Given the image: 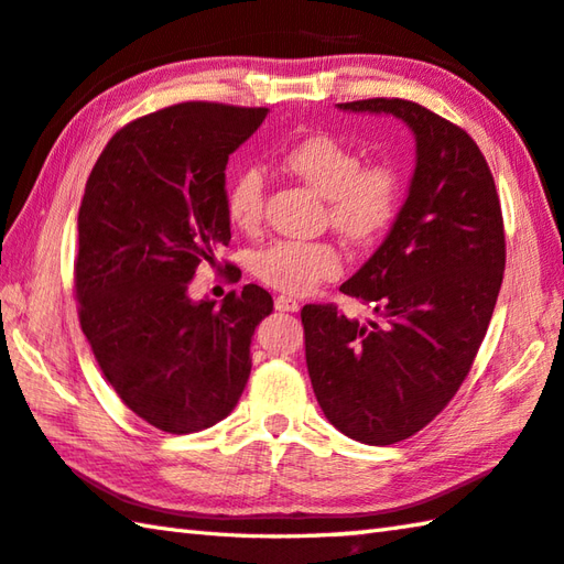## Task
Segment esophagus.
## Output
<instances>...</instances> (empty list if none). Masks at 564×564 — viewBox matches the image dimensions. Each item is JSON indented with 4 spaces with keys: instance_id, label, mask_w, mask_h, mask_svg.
<instances>
[{
    "instance_id": "obj_1",
    "label": "esophagus",
    "mask_w": 564,
    "mask_h": 564,
    "mask_svg": "<svg viewBox=\"0 0 564 564\" xmlns=\"http://www.w3.org/2000/svg\"><path fill=\"white\" fill-rule=\"evenodd\" d=\"M299 308H301V303L295 301V299H291V295H279V299H275V311H281V313H299Z\"/></svg>"
}]
</instances>
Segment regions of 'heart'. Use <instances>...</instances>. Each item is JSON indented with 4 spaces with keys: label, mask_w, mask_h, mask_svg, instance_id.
<instances>
[{
    "label": "heart",
    "mask_w": 564,
    "mask_h": 564,
    "mask_svg": "<svg viewBox=\"0 0 564 564\" xmlns=\"http://www.w3.org/2000/svg\"><path fill=\"white\" fill-rule=\"evenodd\" d=\"M285 170L327 199L333 229L355 243L380 237L399 207V177L387 165H367L333 135H311L283 155ZM224 207L234 227L253 231L263 217V175L243 167L231 177ZM253 273L283 293H308L343 271V256L330 241H273L253 253Z\"/></svg>",
    "instance_id": "b5f03b06"
}]
</instances>
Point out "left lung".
<instances>
[{"label": "left lung", "instance_id": "left-lung-1", "mask_svg": "<svg viewBox=\"0 0 564 564\" xmlns=\"http://www.w3.org/2000/svg\"><path fill=\"white\" fill-rule=\"evenodd\" d=\"M414 132L406 199L367 263L340 285L375 321L305 305V362L323 414L360 444L389 446L452 402L474 365L506 271L503 214L468 132L402 98L337 104Z\"/></svg>", "mask_w": 564, "mask_h": 564}]
</instances>
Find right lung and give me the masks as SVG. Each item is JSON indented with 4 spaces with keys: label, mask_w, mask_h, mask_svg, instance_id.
I'll list each match as a JSON object with an SVG mask.
<instances>
[{
    "label": "right lung",
    "mask_w": 564,
    "mask_h": 564,
    "mask_svg": "<svg viewBox=\"0 0 564 564\" xmlns=\"http://www.w3.org/2000/svg\"><path fill=\"white\" fill-rule=\"evenodd\" d=\"M269 108L180 104L110 138L78 209L76 295L90 350L116 394L167 434L209 429L237 406L251 337L273 299L261 285L192 301L197 265L217 263L231 227L229 155Z\"/></svg>",
    "instance_id": "add662e5"
}]
</instances>
